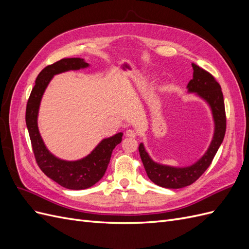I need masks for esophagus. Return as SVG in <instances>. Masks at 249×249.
Listing matches in <instances>:
<instances>
[{
  "label": "esophagus",
  "mask_w": 249,
  "mask_h": 249,
  "mask_svg": "<svg viewBox=\"0 0 249 249\" xmlns=\"http://www.w3.org/2000/svg\"><path fill=\"white\" fill-rule=\"evenodd\" d=\"M125 136L126 137H130V138H135V137L137 136V133L135 132V131H133V130H127L125 132Z\"/></svg>",
  "instance_id": "obj_1"
}]
</instances>
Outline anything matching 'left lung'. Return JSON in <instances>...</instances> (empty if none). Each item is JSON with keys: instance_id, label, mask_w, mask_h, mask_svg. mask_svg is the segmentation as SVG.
I'll list each match as a JSON object with an SVG mask.
<instances>
[{"instance_id": "obj_1", "label": "left lung", "mask_w": 249, "mask_h": 249, "mask_svg": "<svg viewBox=\"0 0 249 249\" xmlns=\"http://www.w3.org/2000/svg\"><path fill=\"white\" fill-rule=\"evenodd\" d=\"M192 67L193 79L187 85L188 92L195 93L209 105L214 120L213 138L207 152L190 166L175 167L155 162L146 152L143 143L139 144V154L147 177L156 185L168 189H179L189 186L207 170L221 145L227 129L224 101L220 85L212 74L198 65L192 63Z\"/></svg>"}]
</instances>
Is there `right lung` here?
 <instances>
[{"mask_svg":"<svg viewBox=\"0 0 249 249\" xmlns=\"http://www.w3.org/2000/svg\"><path fill=\"white\" fill-rule=\"evenodd\" d=\"M89 64L81 58H64L48 65L39 72L35 81L26 109V124L31 139L33 153L42 172L66 189L82 190L93 186L104 177L111 159L113 149L122 142L123 133L103 139L91 153L77 161L59 159L47 148L37 124L42 95L55 74L69 71L86 69Z\"/></svg>","mask_w":249,"mask_h":249,"instance_id":"add662e5","label":"right lung"}]
</instances>
